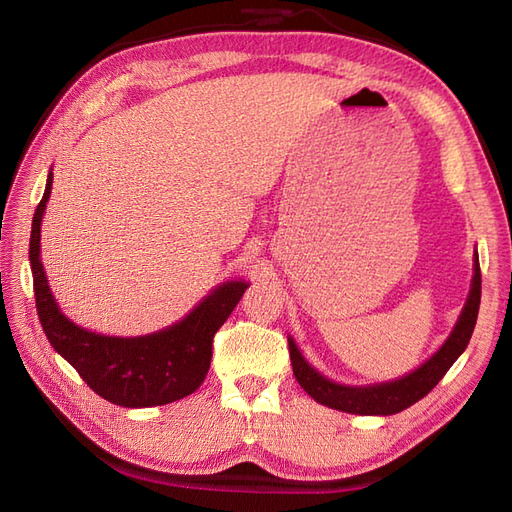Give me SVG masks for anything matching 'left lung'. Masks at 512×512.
<instances>
[{"label": "left lung", "instance_id": "8db88e82", "mask_svg": "<svg viewBox=\"0 0 512 512\" xmlns=\"http://www.w3.org/2000/svg\"><path fill=\"white\" fill-rule=\"evenodd\" d=\"M478 307H480V265H478V256H474L472 288H470L466 305L461 309V316L455 324L453 333L448 335L442 348L433 354L431 359H427L421 367L414 369L412 374L391 382L369 384V386L337 384L318 374V371L303 359L297 344L292 342V337H288V350H290L294 378H297L301 389L309 397H314L318 404L329 406L333 410L361 414V416L397 414L416 404L418 399H423L433 386L444 378V374L459 359L461 352L468 348L474 324L478 318Z\"/></svg>", "mask_w": 512, "mask_h": 512}]
</instances>
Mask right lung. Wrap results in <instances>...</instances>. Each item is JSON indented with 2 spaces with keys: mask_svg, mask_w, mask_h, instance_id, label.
Listing matches in <instances>:
<instances>
[{
  "mask_svg": "<svg viewBox=\"0 0 512 512\" xmlns=\"http://www.w3.org/2000/svg\"><path fill=\"white\" fill-rule=\"evenodd\" d=\"M51 183L53 173L46 179L29 239L36 309L51 346L79 371L91 391L115 406L151 408L192 395L209 371L213 335L237 307L247 284H220L183 320L151 335L108 337L79 327L61 314L40 260V224Z\"/></svg>",
  "mask_w": 512,
  "mask_h": 512,
  "instance_id": "add662e5",
  "label": "right lung"
}]
</instances>
